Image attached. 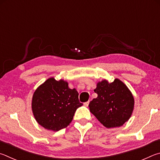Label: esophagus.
Wrapping results in <instances>:
<instances>
[{"instance_id":"1","label":"esophagus","mask_w":160,"mask_h":160,"mask_svg":"<svg viewBox=\"0 0 160 160\" xmlns=\"http://www.w3.org/2000/svg\"><path fill=\"white\" fill-rule=\"evenodd\" d=\"M89 102H90V101H88V102H84V106H86V107H88V105H89Z\"/></svg>"}]
</instances>
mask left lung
<instances>
[{
    "mask_svg": "<svg viewBox=\"0 0 160 160\" xmlns=\"http://www.w3.org/2000/svg\"><path fill=\"white\" fill-rule=\"evenodd\" d=\"M96 86L94 91L98 97L89 103L90 112L106 128L122 127L133 113L132 93L119 78L112 83L103 79Z\"/></svg>",
    "mask_w": 160,
    "mask_h": 160,
    "instance_id": "1",
    "label": "left lung"
}]
</instances>
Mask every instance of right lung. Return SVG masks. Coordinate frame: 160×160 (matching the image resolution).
<instances>
[{
  "mask_svg": "<svg viewBox=\"0 0 160 160\" xmlns=\"http://www.w3.org/2000/svg\"><path fill=\"white\" fill-rule=\"evenodd\" d=\"M83 104L78 100L76 88H69L68 82L50 77L33 93L32 109L39 125L47 130L58 131L67 127L77 109Z\"/></svg>",
  "mask_w": 160,
  "mask_h": 160,
  "instance_id": "obj_1",
  "label": "right lung"
}]
</instances>
